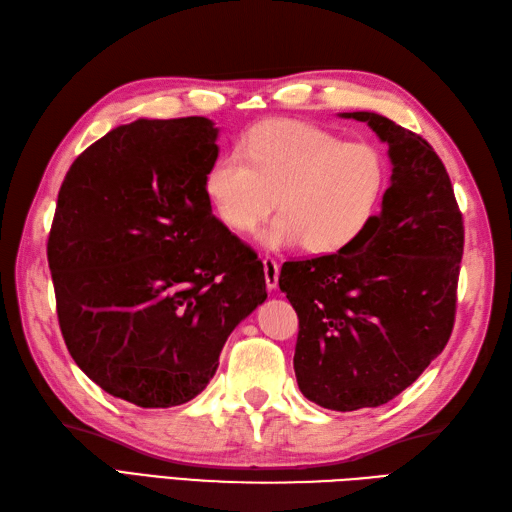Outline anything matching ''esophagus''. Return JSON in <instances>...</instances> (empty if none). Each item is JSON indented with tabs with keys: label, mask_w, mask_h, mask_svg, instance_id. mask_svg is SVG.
Returning <instances> with one entry per match:
<instances>
[{
	"label": "esophagus",
	"mask_w": 512,
	"mask_h": 512,
	"mask_svg": "<svg viewBox=\"0 0 512 512\" xmlns=\"http://www.w3.org/2000/svg\"><path fill=\"white\" fill-rule=\"evenodd\" d=\"M264 274H266L268 290H274V287L279 285V264L272 257L264 259Z\"/></svg>",
	"instance_id": "obj_1"
}]
</instances>
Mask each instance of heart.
<instances>
[{
  "label": "heart",
  "instance_id": "b5f03b06",
  "mask_svg": "<svg viewBox=\"0 0 512 512\" xmlns=\"http://www.w3.org/2000/svg\"><path fill=\"white\" fill-rule=\"evenodd\" d=\"M244 154L218 157L205 188L233 231H251L277 207L279 216L259 233L266 248L303 242L311 253L339 251L368 227L385 188V162L374 147L307 123L259 125Z\"/></svg>",
  "mask_w": 512,
  "mask_h": 512
}]
</instances>
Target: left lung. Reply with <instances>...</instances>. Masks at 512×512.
Returning a JSON list of instances; mask_svg holds the SVG:
<instances>
[{
    "mask_svg": "<svg viewBox=\"0 0 512 512\" xmlns=\"http://www.w3.org/2000/svg\"><path fill=\"white\" fill-rule=\"evenodd\" d=\"M389 144L381 214L337 253L285 261L298 316L294 372L331 411L381 406L413 385L454 329L463 214L435 149L374 112H344Z\"/></svg>",
    "mask_w": 512,
    "mask_h": 512,
    "instance_id": "left-lung-1",
    "label": "left lung"
}]
</instances>
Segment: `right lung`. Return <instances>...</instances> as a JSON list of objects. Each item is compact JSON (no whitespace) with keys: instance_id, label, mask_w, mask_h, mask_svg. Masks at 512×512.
<instances>
[{"instance_id":"right-lung-1","label":"right lung","mask_w":512,"mask_h":512,"mask_svg":"<svg viewBox=\"0 0 512 512\" xmlns=\"http://www.w3.org/2000/svg\"><path fill=\"white\" fill-rule=\"evenodd\" d=\"M218 127L205 116L121 125L64 177L47 240L73 361L142 409L192 400L264 303V264L212 214Z\"/></svg>"}]
</instances>
